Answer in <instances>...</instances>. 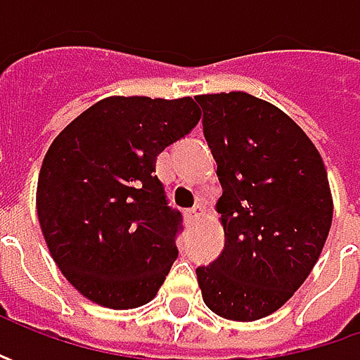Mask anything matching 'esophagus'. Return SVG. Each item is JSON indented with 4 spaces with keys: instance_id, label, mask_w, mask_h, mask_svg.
Wrapping results in <instances>:
<instances>
[{
    "instance_id": "esophagus-1",
    "label": "esophagus",
    "mask_w": 360,
    "mask_h": 360,
    "mask_svg": "<svg viewBox=\"0 0 360 360\" xmlns=\"http://www.w3.org/2000/svg\"><path fill=\"white\" fill-rule=\"evenodd\" d=\"M204 214H206V208H204V206H200V204H198V206H194V208H190V210L186 212L188 220H190V222L202 220V218H204Z\"/></svg>"
}]
</instances>
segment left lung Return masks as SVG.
Masks as SVG:
<instances>
[{
    "label": "left lung",
    "instance_id": "8db88e82",
    "mask_svg": "<svg viewBox=\"0 0 360 360\" xmlns=\"http://www.w3.org/2000/svg\"><path fill=\"white\" fill-rule=\"evenodd\" d=\"M218 164L224 250L196 269L206 307L250 323L278 311L323 252L333 196L323 158L292 118L246 91L196 96Z\"/></svg>",
    "mask_w": 360,
    "mask_h": 360
}]
</instances>
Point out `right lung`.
I'll return each mask as SVG.
<instances>
[{"label":"right lung","mask_w":360,"mask_h":360,"mask_svg":"<svg viewBox=\"0 0 360 360\" xmlns=\"http://www.w3.org/2000/svg\"><path fill=\"white\" fill-rule=\"evenodd\" d=\"M200 120L192 98L110 96L63 128L44 158L35 208L49 255L79 295L114 311L158 295L178 258L180 212L156 158Z\"/></svg>","instance_id":"add662e5"}]
</instances>
